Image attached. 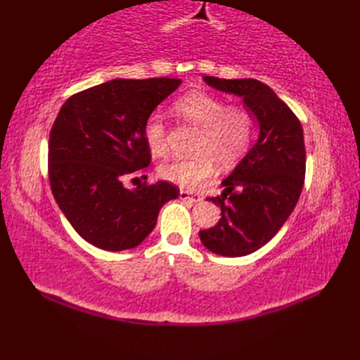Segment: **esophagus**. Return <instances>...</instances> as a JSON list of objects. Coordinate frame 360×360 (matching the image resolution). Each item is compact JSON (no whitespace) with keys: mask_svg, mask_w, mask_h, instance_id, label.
<instances>
[{"mask_svg":"<svg viewBox=\"0 0 360 360\" xmlns=\"http://www.w3.org/2000/svg\"><path fill=\"white\" fill-rule=\"evenodd\" d=\"M179 200L190 201V202H198V201H201V196L198 195V193L188 192V190H181V192H179Z\"/></svg>","mask_w":360,"mask_h":360,"instance_id":"obj_1","label":"esophagus"}]
</instances>
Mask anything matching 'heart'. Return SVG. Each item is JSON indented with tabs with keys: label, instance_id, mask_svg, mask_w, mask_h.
<instances>
[{
	"label": "heart",
	"instance_id": "heart-1",
	"mask_svg": "<svg viewBox=\"0 0 360 360\" xmlns=\"http://www.w3.org/2000/svg\"><path fill=\"white\" fill-rule=\"evenodd\" d=\"M173 111L190 125L200 128L193 158H174L159 165V176L181 188L193 190L207 181L213 164L231 168L248 151L254 122L249 111L227 106L223 98L193 91L173 105ZM143 141L151 155L167 151V127L160 114H151L143 124Z\"/></svg>",
	"mask_w": 360,
	"mask_h": 360
}]
</instances>
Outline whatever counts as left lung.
<instances>
[{"label": "left lung", "mask_w": 360, "mask_h": 360, "mask_svg": "<svg viewBox=\"0 0 360 360\" xmlns=\"http://www.w3.org/2000/svg\"><path fill=\"white\" fill-rule=\"evenodd\" d=\"M202 79L212 88L241 97L259 127L254 147L221 182L223 193L207 198L221 207L219 221L200 231L213 254L244 257L271 241L297 205L307 167L303 128L292 110L262 82Z\"/></svg>", "instance_id": "8db88e82"}]
</instances>
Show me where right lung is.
Returning <instances> with one entry per match:
<instances>
[{"label":"right lung","instance_id":"add662e5","mask_svg":"<svg viewBox=\"0 0 360 360\" xmlns=\"http://www.w3.org/2000/svg\"><path fill=\"white\" fill-rule=\"evenodd\" d=\"M181 85L179 79H116L71 96L49 134L52 195L83 240L119 252L133 249L156 226L160 207L179 188L167 181L127 188L151 153L143 124ZM147 178V176H145Z\"/></svg>","mask_w":360,"mask_h":360}]
</instances>
